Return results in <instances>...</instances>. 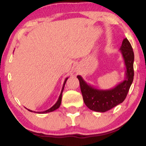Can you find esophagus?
<instances>
[{"mask_svg":"<svg viewBox=\"0 0 146 146\" xmlns=\"http://www.w3.org/2000/svg\"><path fill=\"white\" fill-rule=\"evenodd\" d=\"M75 71L77 72V73H80V69H78V68H77V69H75Z\"/></svg>","mask_w":146,"mask_h":146,"instance_id":"34e87169","label":"esophagus"}]
</instances>
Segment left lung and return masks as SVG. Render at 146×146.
I'll return each mask as SVG.
<instances>
[{
	"mask_svg": "<svg viewBox=\"0 0 146 146\" xmlns=\"http://www.w3.org/2000/svg\"><path fill=\"white\" fill-rule=\"evenodd\" d=\"M125 66L124 80L110 89H98L78 75L84 104L93 111L104 113L124 101L134 78V52L130 42L124 38L119 48Z\"/></svg>",
	"mask_w": 146,
	"mask_h": 146,
	"instance_id": "left-lung-1",
	"label": "left lung"
}]
</instances>
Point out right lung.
Wrapping results in <instances>:
<instances>
[{
    "label": "right lung",
    "mask_w": 146,
    "mask_h": 146,
    "mask_svg": "<svg viewBox=\"0 0 146 146\" xmlns=\"http://www.w3.org/2000/svg\"><path fill=\"white\" fill-rule=\"evenodd\" d=\"M68 78H66L65 79L64 82V84H63V86H62V90H61V93H60V95L59 96V98H58V101L56 104H55L53 106L51 107V108H50L49 109L46 110H44V111H42V112H38L37 113H40V114H44V113H50V112H53L54 111V110H56V109H58V108L60 106V104H61V102H62V92H63V90H64V86H65V84L66 82V80H68ZM30 112H33V110H31L29 109H27Z\"/></svg>",
    "instance_id": "add662e5"
}]
</instances>
